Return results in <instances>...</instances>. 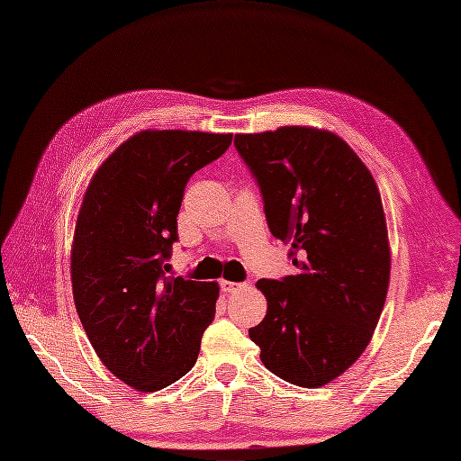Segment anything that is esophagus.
<instances>
[{
	"mask_svg": "<svg viewBox=\"0 0 461 461\" xmlns=\"http://www.w3.org/2000/svg\"><path fill=\"white\" fill-rule=\"evenodd\" d=\"M244 285L242 283H230V281H221V290L227 292V294H232V292L242 290Z\"/></svg>",
	"mask_w": 461,
	"mask_h": 461,
	"instance_id": "1",
	"label": "esophagus"
}]
</instances>
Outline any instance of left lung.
I'll list each match as a JSON object with an SVG mask.
<instances>
[{
	"instance_id": "1",
	"label": "left lung",
	"mask_w": 461,
	"mask_h": 461,
	"mask_svg": "<svg viewBox=\"0 0 461 461\" xmlns=\"http://www.w3.org/2000/svg\"><path fill=\"white\" fill-rule=\"evenodd\" d=\"M234 146L296 267L283 281H258L267 313L249 339L271 373L319 388L364 354L384 308L390 246L379 188L330 131L281 127L236 134Z\"/></svg>"
}]
</instances>
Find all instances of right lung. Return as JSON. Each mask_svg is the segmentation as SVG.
Here are the masks:
<instances>
[{
    "instance_id": "obj_1",
    "label": "right lung",
    "mask_w": 461,
    "mask_h": 461,
    "mask_svg": "<svg viewBox=\"0 0 461 461\" xmlns=\"http://www.w3.org/2000/svg\"><path fill=\"white\" fill-rule=\"evenodd\" d=\"M232 134L142 131L100 165L82 198L71 248L73 296L102 364L142 393L185 376L215 317L217 283L167 276L188 178Z\"/></svg>"
}]
</instances>
